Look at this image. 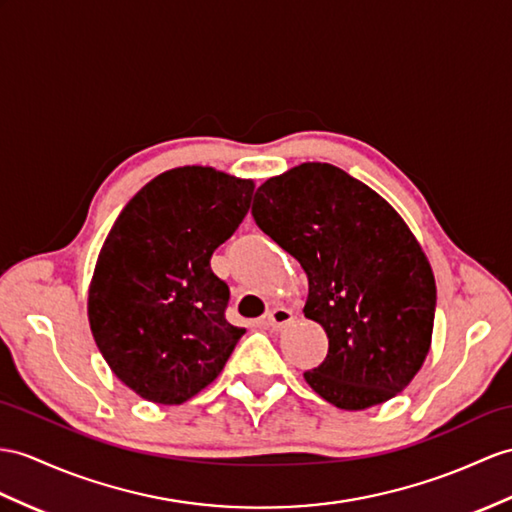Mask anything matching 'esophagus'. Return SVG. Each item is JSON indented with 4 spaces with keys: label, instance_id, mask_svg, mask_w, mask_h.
<instances>
[{
    "label": "esophagus",
    "instance_id": "obj_1",
    "mask_svg": "<svg viewBox=\"0 0 512 512\" xmlns=\"http://www.w3.org/2000/svg\"><path fill=\"white\" fill-rule=\"evenodd\" d=\"M291 321H293V313H291L289 308H284V306L273 308L271 313L267 315V326L271 330H282L284 326H289Z\"/></svg>",
    "mask_w": 512,
    "mask_h": 512
}]
</instances>
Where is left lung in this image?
I'll list each match as a JSON object with an SVG mask.
<instances>
[{
  "mask_svg": "<svg viewBox=\"0 0 512 512\" xmlns=\"http://www.w3.org/2000/svg\"><path fill=\"white\" fill-rule=\"evenodd\" d=\"M252 215L306 271L304 315L328 334L310 389L341 410L404 391L430 352L436 282L400 213L343 169L302 162L260 184Z\"/></svg>",
  "mask_w": 512,
  "mask_h": 512,
  "instance_id": "1",
  "label": "left lung"
}]
</instances>
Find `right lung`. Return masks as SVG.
Masks as SVG:
<instances>
[{"mask_svg":"<svg viewBox=\"0 0 512 512\" xmlns=\"http://www.w3.org/2000/svg\"><path fill=\"white\" fill-rule=\"evenodd\" d=\"M254 186L215 167H176L149 180L112 223L86 313L110 371L143 400H191L245 334L226 321L230 291L210 256L239 228Z\"/></svg>","mask_w":512,"mask_h":512,"instance_id":"obj_1","label":"right lung"}]
</instances>
